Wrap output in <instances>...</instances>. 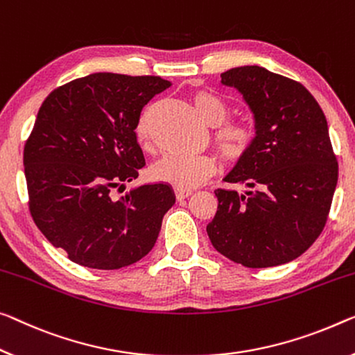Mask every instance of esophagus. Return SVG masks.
Instances as JSON below:
<instances>
[{
  "mask_svg": "<svg viewBox=\"0 0 355 355\" xmlns=\"http://www.w3.org/2000/svg\"><path fill=\"white\" fill-rule=\"evenodd\" d=\"M174 193H176V198L178 200H184V198H187V196L192 195V190H189V189H174Z\"/></svg>",
  "mask_w": 355,
  "mask_h": 355,
  "instance_id": "1",
  "label": "esophagus"
}]
</instances>
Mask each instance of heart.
Masks as SVG:
<instances>
[{
  "instance_id": "b5f03b06",
  "label": "heart",
  "mask_w": 355,
  "mask_h": 355,
  "mask_svg": "<svg viewBox=\"0 0 355 355\" xmlns=\"http://www.w3.org/2000/svg\"><path fill=\"white\" fill-rule=\"evenodd\" d=\"M192 103L201 121L209 127H216V147L223 159L228 162L243 159L254 144L255 132L252 125L246 122H225L228 117L227 103L211 92H196ZM138 133L141 138H146V117L141 119ZM214 168V160L208 155L166 154L152 165L150 174L155 181L166 182L176 189H192L211 176Z\"/></svg>"
}]
</instances>
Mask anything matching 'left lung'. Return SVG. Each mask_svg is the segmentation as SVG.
<instances>
[{
    "instance_id": "obj_1",
    "label": "left lung",
    "mask_w": 355,
    "mask_h": 355,
    "mask_svg": "<svg viewBox=\"0 0 355 355\" xmlns=\"http://www.w3.org/2000/svg\"><path fill=\"white\" fill-rule=\"evenodd\" d=\"M220 78L241 94L255 130L250 150L223 181L252 190H214L219 205L206 232L234 263H287L318 239L336 189L327 119L302 84L261 67L232 68Z\"/></svg>"
}]
</instances>
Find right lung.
<instances>
[{
	"instance_id": "right-lung-1",
	"label": "right lung",
	"mask_w": 355,
	"mask_h": 355,
	"mask_svg": "<svg viewBox=\"0 0 355 355\" xmlns=\"http://www.w3.org/2000/svg\"><path fill=\"white\" fill-rule=\"evenodd\" d=\"M171 85L159 76L94 73L58 87L24 149L33 220L74 263L119 270L150 252L176 201L165 182L117 196L146 165L143 107Z\"/></svg>"
}]
</instances>
